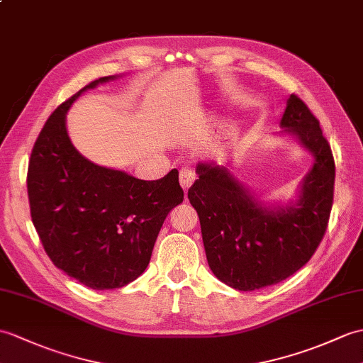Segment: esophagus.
<instances>
[{"mask_svg": "<svg viewBox=\"0 0 363 363\" xmlns=\"http://www.w3.org/2000/svg\"><path fill=\"white\" fill-rule=\"evenodd\" d=\"M195 179H196V176H195V173H193L190 168H182L181 170V173H179V182H181V185H182V189L187 191L190 187H191V184L195 182Z\"/></svg>", "mask_w": 363, "mask_h": 363, "instance_id": "34e87169", "label": "esophagus"}]
</instances>
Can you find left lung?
Instances as JSON below:
<instances>
[{
    "mask_svg": "<svg viewBox=\"0 0 363 363\" xmlns=\"http://www.w3.org/2000/svg\"><path fill=\"white\" fill-rule=\"evenodd\" d=\"M280 126L314 157L297 201L267 206L224 165L199 162L189 189L201 223L207 263L218 280L255 291L296 274L314 255L330 220L335 165L314 114L291 94Z\"/></svg>",
    "mask_w": 363,
    "mask_h": 363,
    "instance_id": "8db88e82",
    "label": "left lung"
}]
</instances>
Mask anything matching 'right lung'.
<instances>
[{
	"label": "right lung",
	"instance_id": "obj_1",
	"mask_svg": "<svg viewBox=\"0 0 363 363\" xmlns=\"http://www.w3.org/2000/svg\"><path fill=\"white\" fill-rule=\"evenodd\" d=\"M91 82L50 114L28 168L32 223L52 263L91 289H116L145 271L159 230L184 201L179 172L142 181L82 156L67 136L66 113Z\"/></svg>",
	"mask_w": 363,
	"mask_h": 363
}]
</instances>
